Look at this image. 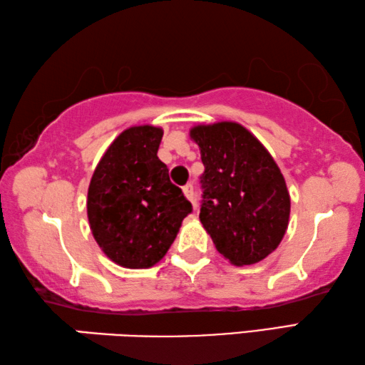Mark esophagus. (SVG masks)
Masks as SVG:
<instances>
[{
	"mask_svg": "<svg viewBox=\"0 0 365 365\" xmlns=\"http://www.w3.org/2000/svg\"><path fill=\"white\" fill-rule=\"evenodd\" d=\"M182 192H184V195H186V199L190 200V203L195 207V192H194L192 184H186V186L182 187Z\"/></svg>",
	"mask_w": 365,
	"mask_h": 365,
	"instance_id": "34e87169",
	"label": "esophagus"
}]
</instances>
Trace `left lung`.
<instances>
[{"label": "left lung", "instance_id": "8db88e82", "mask_svg": "<svg viewBox=\"0 0 365 365\" xmlns=\"http://www.w3.org/2000/svg\"><path fill=\"white\" fill-rule=\"evenodd\" d=\"M205 171L200 221L222 257L235 266L264 259L284 239L290 194L277 163L253 134L235 121L190 130Z\"/></svg>", "mask_w": 365, "mask_h": 365}]
</instances>
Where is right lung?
Segmentation results:
<instances>
[{"mask_svg":"<svg viewBox=\"0 0 365 365\" xmlns=\"http://www.w3.org/2000/svg\"><path fill=\"white\" fill-rule=\"evenodd\" d=\"M163 130L131 126L108 145L88 189V221L102 252L130 269L157 264L192 205L157 157Z\"/></svg>","mask_w":365,"mask_h":365,"instance_id":"obj_1","label":"right lung"}]
</instances>
